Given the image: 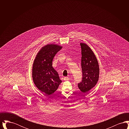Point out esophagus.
Masks as SVG:
<instances>
[{"label": "esophagus", "instance_id": "34e87169", "mask_svg": "<svg viewBox=\"0 0 129 129\" xmlns=\"http://www.w3.org/2000/svg\"><path fill=\"white\" fill-rule=\"evenodd\" d=\"M63 79H64V80H65V81H67V80H69V79H70V78L68 77H64L63 78Z\"/></svg>", "mask_w": 129, "mask_h": 129}]
</instances>
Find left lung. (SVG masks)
Instances as JSON below:
<instances>
[{
    "label": "left lung",
    "mask_w": 129,
    "mask_h": 129,
    "mask_svg": "<svg viewBox=\"0 0 129 129\" xmlns=\"http://www.w3.org/2000/svg\"><path fill=\"white\" fill-rule=\"evenodd\" d=\"M80 45L83 79L78 86L82 92L86 93L97 83L100 69L97 59L91 49L85 43H81Z\"/></svg>",
    "instance_id": "obj_1"
}]
</instances>
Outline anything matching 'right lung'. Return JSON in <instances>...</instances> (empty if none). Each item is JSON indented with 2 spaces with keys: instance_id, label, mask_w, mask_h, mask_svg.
Returning a JSON list of instances; mask_svg holds the SVG:
<instances>
[{
  "instance_id": "1",
  "label": "right lung",
  "mask_w": 129,
  "mask_h": 129,
  "mask_svg": "<svg viewBox=\"0 0 129 129\" xmlns=\"http://www.w3.org/2000/svg\"><path fill=\"white\" fill-rule=\"evenodd\" d=\"M62 46L47 44L41 48L36 55L32 66V76L37 88L47 95L55 92L62 81L58 73L52 66V62L56 54Z\"/></svg>"
}]
</instances>
